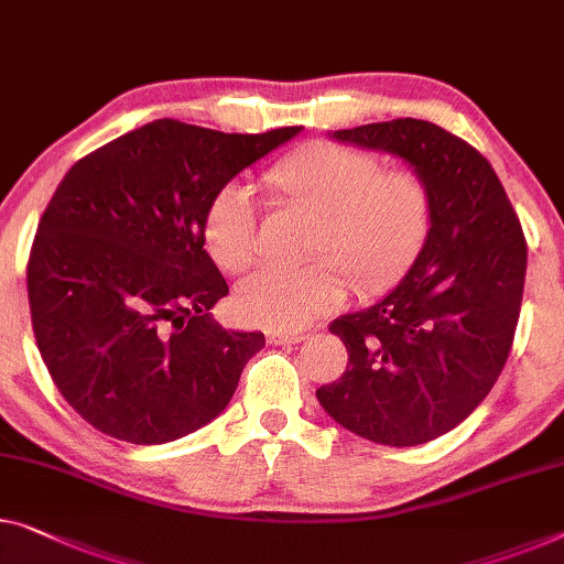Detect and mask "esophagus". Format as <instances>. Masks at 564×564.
I'll return each instance as SVG.
<instances>
[{
	"instance_id": "obj_1",
	"label": "esophagus",
	"mask_w": 564,
	"mask_h": 564,
	"mask_svg": "<svg viewBox=\"0 0 564 564\" xmlns=\"http://www.w3.org/2000/svg\"><path fill=\"white\" fill-rule=\"evenodd\" d=\"M301 339H306V332H291V329L268 332V344H296Z\"/></svg>"
}]
</instances>
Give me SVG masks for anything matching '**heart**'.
<instances>
[{
    "mask_svg": "<svg viewBox=\"0 0 564 564\" xmlns=\"http://www.w3.org/2000/svg\"><path fill=\"white\" fill-rule=\"evenodd\" d=\"M275 205L314 217L304 268H265L235 291V311L250 324L301 329L347 293L398 281L423 250L433 197L413 170H382L380 156L339 144H306L263 176ZM202 242L223 271L240 273L256 258V202L242 184H225L202 217Z\"/></svg>",
    "mask_w": 564,
    "mask_h": 564,
    "instance_id": "obj_1",
    "label": "heart"
}]
</instances>
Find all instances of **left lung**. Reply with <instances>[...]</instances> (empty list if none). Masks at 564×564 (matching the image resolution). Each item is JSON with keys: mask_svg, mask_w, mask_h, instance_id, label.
<instances>
[{"mask_svg": "<svg viewBox=\"0 0 564 564\" xmlns=\"http://www.w3.org/2000/svg\"><path fill=\"white\" fill-rule=\"evenodd\" d=\"M334 139L413 166L431 189L433 225L388 296L329 324L349 362L316 398L359 438L427 443L464 423L507 365L527 273L522 223L491 164L441 126L394 119Z\"/></svg>", "mask_w": 564, "mask_h": 564, "instance_id": "1", "label": "left lung"}]
</instances>
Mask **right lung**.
<instances>
[{"mask_svg":"<svg viewBox=\"0 0 564 564\" xmlns=\"http://www.w3.org/2000/svg\"><path fill=\"white\" fill-rule=\"evenodd\" d=\"M299 131L159 119L90 151L57 184L30 250L32 332L55 388L96 431L170 443L228 408L265 336L209 314L228 283L202 217L235 174Z\"/></svg>","mask_w":564,"mask_h":564,"instance_id":"right-lung-1","label":"right lung"}]
</instances>
